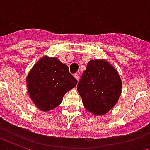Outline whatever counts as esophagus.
<instances>
[{
  "label": "esophagus",
  "instance_id": "esophagus-1",
  "mask_svg": "<svg viewBox=\"0 0 150 150\" xmlns=\"http://www.w3.org/2000/svg\"><path fill=\"white\" fill-rule=\"evenodd\" d=\"M74 77L77 79V81H79V75L78 73H75V75H74Z\"/></svg>",
  "mask_w": 150,
  "mask_h": 150
}]
</instances>
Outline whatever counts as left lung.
I'll list each match as a JSON object with an SVG mask.
<instances>
[{
	"mask_svg": "<svg viewBox=\"0 0 150 150\" xmlns=\"http://www.w3.org/2000/svg\"><path fill=\"white\" fill-rule=\"evenodd\" d=\"M121 88L117 71L104 60H90L77 85L85 108L95 115H104L113 108Z\"/></svg>",
	"mask_w": 150,
	"mask_h": 150,
	"instance_id": "obj_1",
	"label": "left lung"
}]
</instances>
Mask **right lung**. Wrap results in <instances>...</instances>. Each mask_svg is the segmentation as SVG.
<instances>
[{"mask_svg":"<svg viewBox=\"0 0 150 150\" xmlns=\"http://www.w3.org/2000/svg\"><path fill=\"white\" fill-rule=\"evenodd\" d=\"M29 95L40 110L59 106L67 91L75 88L77 80L68 67L57 58L43 57L34 66L26 79Z\"/></svg>","mask_w":150,"mask_h":150,"instance_id":"obj_1","label":"right lung"}]
</instances>
